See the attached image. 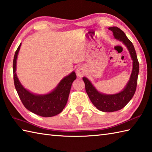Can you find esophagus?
<instances>
[{
    "instance_id": "34e87169",
    "label": "esophagus",
    "mask_w": 152,
    "mask_h": 152,
    "mask_svg": "<svg viewBox=\"0 0 152 152\" xmlns=\"http://www.w3.org/2000/svg\"><path fill=\"white\" fill-rule=\"evenodd\" d=\"M76 74L78 77H82L86 74V70L84 66H79L76 69Z\"/></svg>"
}]
</instances>
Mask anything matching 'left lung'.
<instances>
[{"instance_id":"1","label":"left lung","mask_w":152,"mask_h":152,"mask_svg":"<svg viewBox=\"0 0 152 152\" xmlns=\"http://www.w3.org/2000/svg\"><path fill=\"white\" fill-rule=\"evenodd\" d=\"M109 29L113 31L115 39L123 41L126 46L133 61V68L129 82L123 91L113 95H106L98 91L90 80L84 77L86 93L88 94L91 103L101 111L113 112L123 109L132 98L136 90L138 76L139 72V62L136 56V50L132 43L125 34L117 27H111Z\"/></svg>"}]
</instances>
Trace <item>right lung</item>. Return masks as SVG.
Listing matches in <instances>:
<instances>
[{"instance_id":"add662e5","label":"right lung","mask_w":152,"mask_h":152,"mask_svg":"<svg viewBox=\"0 0 152 152\" xmlns=\"http://www.w3.org/2000/svg\"><path fill=\"white\" fill-rule=\"evenodd\" d=\"M21 43L16 50L13 61L14 86L23 105L29 111L41 117H49L62 112L67 103L72 82L76 80V73L72 72L64 77L55 89L46 95H35L23 87L18 78L16 68L18 54Z\"/></svg>"}]
</instances>
